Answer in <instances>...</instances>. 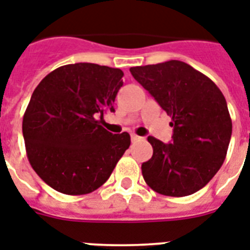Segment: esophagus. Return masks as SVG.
<instances>
[{
	"instance_id": "obj_1",
	"label": "esophagus",
	"mask_w": 250,
	"mask_h": 250,
	"mask_svg": "<svg viewBox=\"0 0 250 250\" xmlns=\"http://www.w3.org/2000/svg\"><path fill=\"white\" fill-rule=\"evenodd\" d=\"M141 137L137 136V135H135V133H132V135H131V140H132V143H136V141H139Z\"/></svg>"
}]
</instances>
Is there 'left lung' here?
<instances>
[{
  "label": "left lung",
  "mask_w": 250,
  "mask_h": 250,
  "mask_svg": "<svg viewBox=\"0 0 250 250\" xmlns=\"http://www.w3.org/2000/svg\"><path fill=\"white\" fill-rule=\"evenodd\" d=\"M135 79L171 117L172 140L149 136L152 158L141 165L157 193L183 197L205 187L225 162L232 122L214 82L182 61L131 67Z\"/></svg>",
  "instance_id": "left-lung-1"
}]
</instances>
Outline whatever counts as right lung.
Segmentation results:
<instances>
[{"label":"right lung","mask_w":250,"mask_h":250,"mask_svg":"<svg viewBox=\"0 0 250 250\" xmlns=\"http://www.w3.org/2000/svg\"><path fill=\"white\" fill-rule=\"evenodd\" d=\"M123 71L96 63L56 68L33 90L24 117L27 157L36 174L61 193L86 194L110 178L129 148L127 132L101 125L123 85Z\"/></svg>","instance_id":"right-lung-1"}]
</instances>
